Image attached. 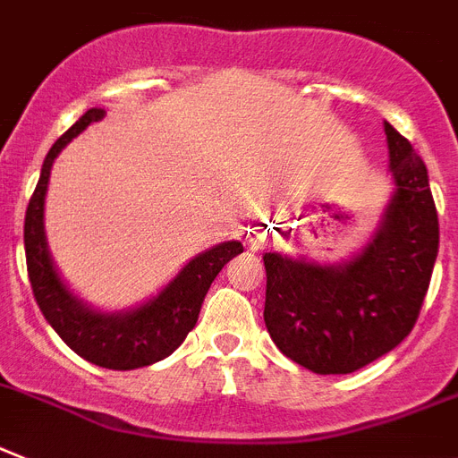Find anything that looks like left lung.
<instances>
[{"label": "left lung", "instance_id": "left-lung-1", "mask_svg": "<svg viewBox=\"0 0 458 458\" xmlns=\"http://www.w3.org/2000/svg\"><path fill=\"white\" fill-rule=\"evenodd\" d=\"M395 193L377 235L344 265L265 253L263 318L279 352L318 375H347L398 347L419 318L437 256V211L412 144L384 123Z\"/></svg>", "mask_w": 458, "mask_h": 458}]
</instances>
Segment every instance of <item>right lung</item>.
I'll use <instances>...</instances> for the list:
<instances>
[{
	"label": "right lung",
	"instance_id": "obj_1",
	"mask_svg": "<svg viewBox=\"0 0 458 458\" xmlns=\"http://www.w3.org/2000/svg\"><path fill=\"white\" fill-rule=\"evenodd\" d=\"M105 116V109H88L67 132L51 146L25 211V260L34 301L46 321L74 349L81 359L109 370H134L167 359L198 324V314L211 282L223 265L242 253L240 242H225L179 272L163 293L140 310L125 314H99L88 310L69 293L51 263L44 237V198L51 165L76 134Z\"/></svg>",
	"mask_w": 458,
	"mask_h": 458
}]
</instances>
